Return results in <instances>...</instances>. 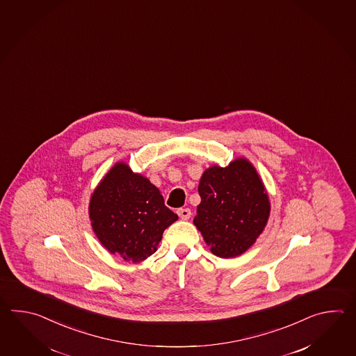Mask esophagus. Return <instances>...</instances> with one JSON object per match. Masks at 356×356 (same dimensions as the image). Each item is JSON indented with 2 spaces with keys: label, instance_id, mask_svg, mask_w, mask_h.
<instances>
[{
  "label": "esophagus",
  "instance_id": "1",
  "mask_svg": "<svg viewBox=\"0 0 356 356\" xmlns=\"http://www.w3.org/2000/svg\"><path fill=\"white\" fill-rule=\"evenodd\" d=\"M178 216L181 218V220H188L191 218V215H192V212L189 209H178Z\"/></svg>",
  "mask_w": 356,
  "mask_h": 356
}]
</instances>
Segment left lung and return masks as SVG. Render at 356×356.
Masks as SVG:
<instances>
[{
  "label": "left lung",
  "instance_id": "8db88e82",
  "mask_svg": "<svg viewBox=\"0 0 356 356\" xmlns=\"http://www.w3.org/2000/svg\"><path fill=\"white\" fill-rule=\"evenodd\" d=\"M201 204L195 225L212 253L236 257L256 242L270 215L264 183L248 160L209 168L198 186Z\"/></svg>",
  "mask_w": 356,
  "mask_h": 356
}]
</instances>
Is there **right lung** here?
<instances>
[{"mask_svg": "<svg viewBox=\"0 0 356 356\" xmlns=\"http://www.w3.org/2000/svg\"><path fill=\"white\" fill-rule=\"evenodd\" d=\"M89 212L100 243L129 262L155 253L164 230L178 219L159 189L124 163L115 164L99 183Z\"/></svg>", "mask_w": 356, "mask_h": 356, "instance_id": "1", "label": "right lung"}]
</instances>
